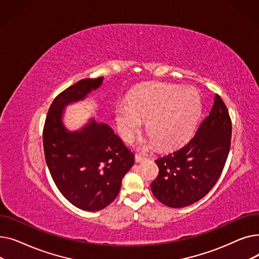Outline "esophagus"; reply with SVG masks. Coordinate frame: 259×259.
Masks as SVG:
<instances>
[{
  "label": "esophagus",
  "instance_id": "obj_1",
  "mask_svg": "<svg viewBox=\"0 0 259 259\" xmlns=\"http://www.w3.org/2000/svg\"><path fill=\"white\" fill-rule=\"evenodd\" d=\"M145 159H147V157L142 156V155H140V154H135V161H137V162H142V161H144Z\"/></svg>",
  "mask_w": 259,
  "mask_h": 259
}]
</instances>
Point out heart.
Masks as SVG:
<instances>
[{
  "label": "heart",
  "mask_w": 259,
  "mask_h": 259,
  "mask_svg": "<svg viewBox=\"0 0 259 259\" xmlns=\"http://www.w3.org/2000/svg\"><path fill=\"white\" fill-rule=\"evenodd\" d=\"M129 105H118L115 111L116 125L122 138L130 140L147 119V138L139 141L141 148L156 142L161 148H172L186 142L194 130L201 103L192 88L160 85L147 88L130 98Z\"/></svg>",
  "instance_id": "b5f03b06"
}]
</instances>
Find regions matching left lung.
<instances>
[{
	"label": "left lung",
	"instance_id": "obj_1",
	"mask_svg": "<svg viewBox=\"0 0 259 259\" xmlns=\"http://www.w3.org/2000/svg\"><path fill=\"white\" fill-rule=\"evenodd\" d=\"M232 122L219 94L209 115L185 146L155 160L158 175L151 184L153 195L164 205H192L215 186L224 170L230 147Z\"/></svg>",
	"mask_w": 259,
	"mask_h": 259
}]
</instances>
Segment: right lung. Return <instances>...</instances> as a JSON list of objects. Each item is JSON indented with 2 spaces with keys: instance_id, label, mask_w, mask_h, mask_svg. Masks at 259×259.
Masks as SVG:
<instances>
[{
  "instance_id": "1",
  "label": "right lung",
  "mask_w": 259,
  "mask_h": 259,
  "mask_svg": "<svg viewBox=\"0 0 259 259\" xmlns=\"http://www.w3.org/2000/svg\"><path fill=\"white\" fill-rule=\"evenodd\" d=\"M103 76L84 78L52 102L44 125L46 164L64 197L86 211H100L119 192L121 180L134 164V155L104 122L91 119L83 129L67 131L62 122L66 105L86 98L103 83Z\"/></svg>"
}]
</instances>
